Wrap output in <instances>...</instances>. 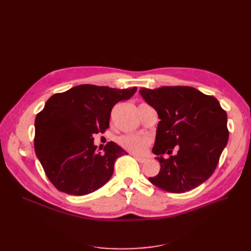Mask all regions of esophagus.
I'll return each mask as SVG.
<instances>
[{
  "label": "esophagus",
  "mask_w": 251,
  "mask_h": 251,
  "mask_svg": "<svg viewBox=\"0 0 251 251\" xmlns=\"http://www.w3.org/2000/svg\"><path fill=\"white\" fill-rule=\"evenodd\" d=\"M134 157H135V159H136L139 163L147 162V159H144V157H140V156H138V155H134Z\"/></svg>",
  "instance_id": "34e87169"
}]
</instances>
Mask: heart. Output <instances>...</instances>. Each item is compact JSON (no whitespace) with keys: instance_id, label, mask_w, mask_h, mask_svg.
Returning a JSON list of instances; mask_svg holds the SVG:
<instances>
[{"instance_id":"1","label":"heart","mask_w":251,"mask_h":251,"mask_svg":"<svg viewBox=\"0 0 251 251\" xmlns=\"http://www.w3.org/2000/svg\"><path fill=\"white\" fill-rule=\"evenodd\" d=\"M151 140L147 137H141L134 134H127L119 138V144L120 146L133 153L141 154L146 152Z\"/></svg>"}]
</instances>
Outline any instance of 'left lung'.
I'll return each instance as SVG.
<instances>
[{
    "mask_svg": "<svg viewBox=\"0 0 251 251\" xmlns=\"http://www.w3.org/2000/svg\"><path fill=\"white\" fill-rule=\"evenodd\" d=\"M141 97L157 112L152 152L160 173L149 180L159 188L182 193L200 186L213 175L229 138L227 113L219 100L190 86L141 88ZM177 146L178 152L164 159Z\"/></svg>",
    "mask_w": 251,
    "mask_h": 251,
    "instance_id": "1",
    "label": "left lung"
}]
</instances>
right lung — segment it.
Returning <instances> with one entry per match:
<instances>
[{"mask_svg":"<svg viewBox=\"0 0 251 251\" xmlns=\"http://www.w3.org/2000/svg\"><path fill=\"white\" fill-rule=\"evenodd\" d=\"M136 89L81 84L47 100L35 118L34 150L59 191L85 195L111 179L115 161L127 152L110 141L104 153H96L94 134L109 128L114 105L129 100Z\"/></svg>","mask_w":251,"mask_h":251,"instance_id":"1","label":"right lung"}]
</instances>
